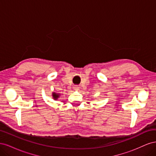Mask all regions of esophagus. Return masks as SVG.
<instances>
[{
  "label": "esophagus",
  "mask_w": 156,
  "mask_h": 156,
  "mask_svg": "<svg viewBox=\"0 0 156 156\" xmlns=\"http://www.w3.org/2000/svg\"><path fill=\"white\" fill-rule=\"evenodd\" d=\"M75 88H77V87H75Z\"/></svg>",
  "instance_id": "34e87169"
}]
</instances>
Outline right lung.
I'll return each instance as SVG.
<instances>
[{"instance_id": "1", "label": "right lung", "mask_w": 156, "mask_h": 156, "mask_svg": "<svg viewBox=\"0 0 156 156\" xmlns=\"http://www.w3.org/2000/svg\"><path fill=\"white\" fill-rule=\"evenodd\" d=\"M60 94L59 93H56L55 92H53V93H52V96H53V98L55 100H57L60 97Z\"/></svg>"}]
</instances>
